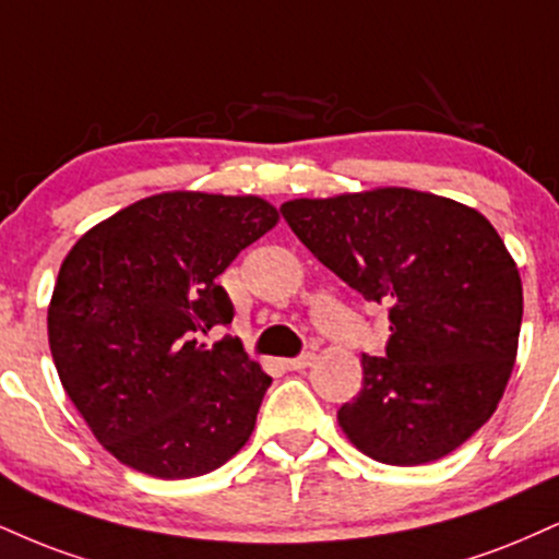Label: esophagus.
I'll use <instances>...</instances> for the list:
<instances>
[{
    "label": "esophagus",
    "instance_id": "1",
    "mask_svg": "<svg viewBox=\"0 0 559 559\" xmlns=\"http://www.w3.org/2000/svg\"><path fill=\"white\" fill-rule=\"evenodd\" d=\"M314 361V354L312 352H307V354H299V356H294V359H284V367L286 369H307L309 365H312Z\"/></svg>",
    "mask_w": 559,
    "mask_h": 559
}]
</instances>
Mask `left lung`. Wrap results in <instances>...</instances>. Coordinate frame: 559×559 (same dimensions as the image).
<instances>
[{
	"label": "left lung",
	"instance_id": "left-lung-1",
	"mask_svg": "<svg viewBox=\"0 0 559 559\" xmlns=\"http://www.w3.org/2000/svg\"><path fill=\"white\" fill-rule=\"evenodd\" d=\"M301 245L367 301L388 305L385 356L338 425L369 459L419 466L453 453L495 414L523 318L515 260L474 207L378 187L281 205Z\"/></svg>",
	"mask_w": 559,
	"mask_h": 559
}]
</instances>
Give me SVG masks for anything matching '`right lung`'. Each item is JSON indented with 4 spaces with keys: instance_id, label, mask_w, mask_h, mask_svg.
Here are the masks:
<instances>
[{
    "instance_id": "right-lung-1",
    "label": "right lung",
    "mask_w": 559,
    "mask_h": 559,
    "mask_svg": "<svg viewBox=\"0 0 559 559\" xmlns=\"http://www.w3.org/2000/svg\"><path fill=\"white\" fill-rule=\"evenodd\" d=\"M278 224L254 194L160 192L100 221L59 267L49 346L91 432L158 479L213 472L250 440L271 378L224 335L218 275Z\"/></svg>"
}]
</instances>
